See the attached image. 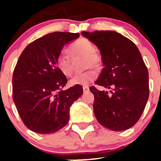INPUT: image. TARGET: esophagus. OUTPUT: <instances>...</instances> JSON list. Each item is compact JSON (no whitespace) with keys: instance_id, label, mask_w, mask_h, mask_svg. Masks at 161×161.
I'll use <instances>...</instances> for the list:
<instances>
[{"instance_id":"esophagus-1","label":"esophagus","mask_w":161,"mask_h":161,"mask_svg":"<svg viewBox=\"0 0 161 161\" xmlns=\"http://www.w3.org/2000/svg\"><path fill=\"white\" fill-rule=\"evenodd\" d=\"M83 91H84V93H86V92H89V87H87V86H85V87H83Z\"/></svg>"}]
</instances>
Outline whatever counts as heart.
I'll use <instances>...</instances> for the list:
<instances>
[{
	"label": "heart",
	"mask_w": 161,
	"mask_h": 161,
	"mask_svg": "<svg viewBox=\"0 0 161 161\" xmlns=\"http://www.w3.org/2000/svg\"><path fill=\"white\" fill-rule=\"evenodd\" d=\"M94 50L95 48L94 44L88 39L84 38L74 42L68 49L69 55L73 58L84 56V68H90L92 67L100 68L102 66V59ZM56 65L59 70L67 77H69L74 73L72 60L65 53H61L58 55L56 59ZM97 77V73L94 69L91 68L74 76L69 80V84L72 86H87L95 80Z\"/></svg>",
	"instance_id": "1"
}]
</instances>
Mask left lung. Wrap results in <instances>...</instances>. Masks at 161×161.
<instances>
[{
    "label": "left lung",
    "mask_w": 161,
    "mask_h": 161,
    "mask_svg": "<svg viewBox=\"0 0 161 161\" xmlns=\"http://www.w3.org/2000/svg\"><path fill=\"white\" fill-rule=\"evenodd\" d=\"M97 46L104 67L95 82L109 91L92 87L94 115L99 123L113 131L133 126L149 97V74L140 52L126 37L113 31H82Z\"/></svg>",
    "instance_id": "obj_1"
}]
</instances>
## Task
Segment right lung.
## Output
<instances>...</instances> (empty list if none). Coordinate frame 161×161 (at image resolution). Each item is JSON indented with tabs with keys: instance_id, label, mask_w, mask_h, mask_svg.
<instances>
[{
	"instance_id": "1",
	"label": "right lung",
	"mask_w": 161,
	"mask_h": 161,
	"mask_svg": "<svg viewBox=\"0 0 161 161\" xmlns=\"http://www.w3.org/2000/svg\"><path fill=\"white\" fill-rule=\"evenodd\" d=\"M79 33H49L28 45L19 56L12 77L13 101L28 129L49 134L65 126L69 107L82 95L80 86L63 91L67 79L56 65L64 45Z\"/></svg>"
}]
</instances>
